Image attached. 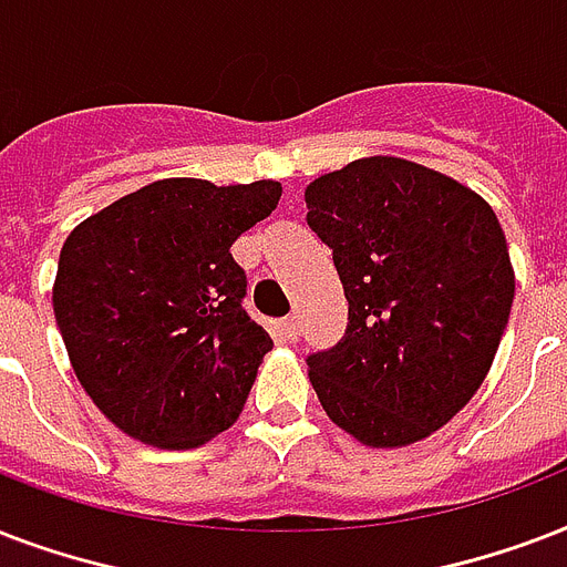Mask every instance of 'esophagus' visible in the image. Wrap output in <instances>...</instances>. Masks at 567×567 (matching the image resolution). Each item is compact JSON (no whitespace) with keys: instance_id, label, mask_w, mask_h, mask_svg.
I'll list each match as a JSON object with an SVG mask.
<instances>
[{"instance_id":"obj_1","label":"esophagus","mask_w":567,"mask_h":567,"mask_svg":"<svg viewBox=\"0 0 567 567\" xmlns=\"http://www.w3.org/2000/svg\"><path fill=\"white\" fill-rule=\"evenodd\" d=\"M280 331L287 340H298L301 337V324H298V316H289V319H280Z\"/></svg>"}]
</instances>
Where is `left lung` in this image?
Here are the masks:
<instances>
[{"mask_svg":"<svg viewBox=\"0 0 567 567\" xmlns=\"http://www.w3.org/2000/svg\"><path fill=\"white\" fill-rule=\"evenodd\" d=\"M307 224L349 298V328L307 358L324 414L372 450L425 441L488 375L515 269L497 213L441 171L367 156L305 188Z\"/></svg>","mask_w":567,"mask_h":567,"instance_id":"8db88e82","label":"left lung"}]
</instances>
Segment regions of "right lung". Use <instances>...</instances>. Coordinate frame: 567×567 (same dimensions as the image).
I'll return each mask as SVG.
<instances>
[{
    "label": "right lung",
    "mask_w": 567,
    "mask_h": 567,
    "mask_svg": "<svg viewBox=\"0 0 567 567\" xmlns=\"http://www.w3.org/2000/svg\"><path fill=\"white\" fill-rule=\"evenodd\" d=\"M280 192L156 179L70 230L52 310L79 384L121 432L195 450L243 414L271 337L243 310L230 245Z\"/></svg>",
    "instance_id": "right-lung-1"
}]
</instances>
